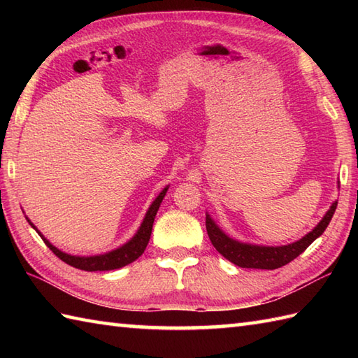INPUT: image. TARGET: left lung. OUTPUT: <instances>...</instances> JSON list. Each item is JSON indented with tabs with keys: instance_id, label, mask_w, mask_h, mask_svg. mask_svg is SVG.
I'll return each mask as SVG.
<instances>
[{
	"instance_id": "obj_1",
	"label": "left lung",
	"mask_w": 358,
	"mask_h": 358,
	"mask_svg": "<svg viewBox=\"0 0 358 358\" xmlns=\"http://www.w3.org/2000/svg\"><path fill=\"white\" fill-rule=\"evenodd\" d=\"M337 209V201L332 204L331 209L326 212L323 220L318 223L313 231L305 235L301 240L292 243L287 246L280 248H266V246H254L238 243L227 237L226 234L218 229V226L212 222L210 217L206 215V229L210 238V243L227 260L240 268H252V269H277L291 263L294 258L305 252L308 246L317 240L328 227L334 212Z\"/></svg>"
}]
</instances>
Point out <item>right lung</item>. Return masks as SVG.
I'll return each mask as SVG.
<instances>
[{
  "mask_svg": "<svg viewBox=\"0 0 358 358\" xmlns=\"http://www.w3.org/2000/svg\"><path fill=\"white\" fill-rule=\"evenodd\" d=\"M166 191H167V187L163 189V192L157 196L154 203H152V206L149 208L146 217H144V220H143L140 231L136 232L135 237L129 243H126L124 246L112 250V252H109V254L95 255V257H77V255L64 254V252H62V250H58L55 246H52L50 243L45 240L40 232H38V231L36 232L40 234V237L45 243V246H48L52 250V252L59 258V260H63L64 263L73 266V268L81 269V271H89V272H92V271H112V269L123 268V266L135 262L136 258H138L144 252V249H146L149 238H150V234H152V226H154V220H155V215H157L158 208H159V203L163 201ZM30 224H32V223H30Z\"/></svg>",
  "mask_w": 358,
  "mask_h": 358,
  "instance_id": "1",
  "label": "right lung"
}]
</instances>
